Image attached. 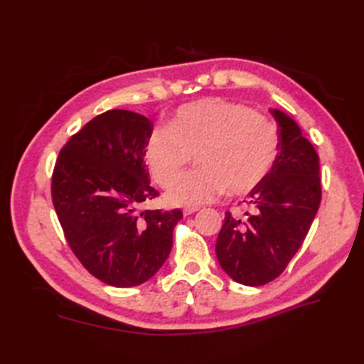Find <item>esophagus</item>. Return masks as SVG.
Instances as JSON below:
<instances>
[{"label": "esophagus", "instance_id": "34e87169", "mask_svg": "<svg viewBox=\"0 0 364 364\" xmlns=\"http://www.w3.org/2000/svg\"><path fill=\"white\" fill-rule=\"evenodd\" d=\"M196 211H197L196 208H185V209H183V215H185V217H188V215L194 214Z\"/></svg>", "mask_w": 364, "mask_h": 364}]
</instances>
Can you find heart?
I'll return each mask as SVG.
<instances>
[{"label": "heart", "instance_id": "b5f03b06", "mask_svg": "<svg viewBox=\"0 0 364 364\" xmlns=\"http://www.w3.org/2000/svg\"><path fill=\"white\" fill-rule=\"evenodd\" d=\"M194 154L198 168L173 183L167 202L197 208L225 190L245 196L267 178L278 155V132L250 107L222 98L181 106L170 126H156L144 159L155 181L167 186Z\"/></svg>", "mask_w": 364, "mask_h": 364}]
</instances>
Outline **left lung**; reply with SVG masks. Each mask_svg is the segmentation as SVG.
I'll use <instances>...</instances> for the list:
<instances>
[{"label": "left lung", "instance_id": "left-lung-1", "mask_svg": "<svg viewBox=\"0 0 364 364\" xmlns=\"http://www.w3.org/2000/svg\"><path fill=\"white\" fill-rule=\"evenodd\" d=\"M278 123V155L267 178L247 194L245 215L226 213L217 259L235 282L264 285L287 267L321 205L318 156L296 121L269 109Z\"/></svg>", "mask_w": 364, "mask_h": 364}]
</instances>
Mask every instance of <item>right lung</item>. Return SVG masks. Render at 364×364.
Returning <instances> with one entry per match:
<instances>
[{"label": "right lung", "mask_w": 364, "mask_h": 364, "mask_svg": "<svg viewBox=\"0 0 364 364\" xmlns=\"http://www.w3.org/2000/svg\"><path fill=\"white\" fill-rule=\"evenodd\" d=\"M150 119L123 109L97 115L65 144L51 194L75 257L114 287L144 284L167 261L181 209L139 206L153 200L144 150Z\"/></svg>", "instance_id": "add662e5"}]
</instances>
